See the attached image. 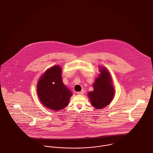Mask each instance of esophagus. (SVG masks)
<instances>
[{
  "label": "esophagus",
  "mask_w": 153,
  "mask_h": 153,
  "mask_svg": "<svg viewBox=\"0 0 153 153\" xmlns=\"http://www.w3.org/2000/svg\"><path fill=\"white\" fill-rule=\"evenodd\" d=\"M84 93V90H82L81 91L77 92V94L78 95H83Z\"/></svg>",
  "instance_id": "obj_1"
}]
</instances>
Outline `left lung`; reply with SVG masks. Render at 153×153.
I'll list each match as a JSON object with an SVG mask.
<instances>
[{
	"mask_svg": "<svg viewBox=\"0 0 153 153\" xmlns=\"http://www.w3.org/2000/svg\"><path fill=\"white\" fill-rule=\"evenodd\" d=\"M100 72L93 85L94 91L88 93L92 105L97 109L108 105L114 96V89L109 72L104 68H101Z\"/></svg>",
	"mask_w": 153,
	"mask_h": 153,
	"instance_id": "left-lung-1",
	"label": "left lung"
}]
</instances>
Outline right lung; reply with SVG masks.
<instances>
[{
	"label": "right lung",
	"instance_id": "add662e5",
	"mask_svg": "<svg viewBox=\"0 0 153 153\" xmlns=\"http://www.w3.org/2000/svg\"><path fill=\"white\" fill-rule=\"evenodd\" d=\"M37 92L44 105L54 111L66 107L72 95L62 82L61 69L58 65L51 67L44 73L38 81Z\"/></svg>",
	"mask_w": 153,
	"mask_h": 153
}]
</instances>
